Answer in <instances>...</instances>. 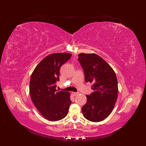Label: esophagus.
Listing matches in <instances>:
<instances>
[{"label": "esophagus", "mask_w": 146, "mask_h": 146, "mask_svg": "<svg viewBox=\"0 0 146 146\" xmlns=\"http://www.w3.org/2000/svg\"><path fill=\"white\" fill-rule=\"evenodd\" d=\"M72 95H73V96H76V95H79V93L78 92H72Z\"/></svg>", "instance_id": "34e87169"}]
</instances>
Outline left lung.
I'll list each match as a JSON object with an SVG mask.
<instances>
[{
    "label": "left lung",
    "instance_id": "8db88e82",
    "mask_svg": "<svg viewBox=\"0 0 146 146\" xmlns=\"http://www.w3.org/2000/svg\"><path fill=\"white\" fill-rule=\"evenodd\" d=\"M78 60L86 82L93 83L94 92L86 95L82 108L84 117L92 122L102 121L111 113L118 96V81L112 67L95 54L80 53Z\"/></svg>",
    "mask_w": 146,
    "mask_h": 146
}]
</instances>
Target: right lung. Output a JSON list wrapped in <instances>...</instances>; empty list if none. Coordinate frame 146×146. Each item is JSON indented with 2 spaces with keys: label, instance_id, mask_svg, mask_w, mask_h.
<instances>
[{
  "label": "right lung",
  "instance_id": "add662e5",
  "mask_svg": "<svg viewBox=\"0 0 146 146\" xmlns=\"http://www.w3.org/2000/svg\"><path fill=\"white\" fill-rule=\"evenodd\" d=\"M71 54L54 53L45 57L32 73L29 83L31 98L42 115L51 121L64 118L72 104L68 92L56 89L60 68L70 58Z\"/></svg>",
  "mask_w": 146,
  "mask_h": 146
}]
</instances>
